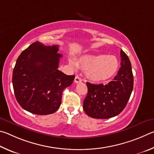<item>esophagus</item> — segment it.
I'll return each mask as SVG.
<instances>
[{
  "label": "esophagus",
  "instance_id": "34e87169",
  "mask_svg": "<svg viewBox=\"0 0 154 154\" xmlns=\"http://www.w3.org/2000/svg\"><path fill=\"white\" fill-rule=\"evenodd\" d=\"M74 82H75V83H79L80 82H82V79H80V78L79 76V75H76V76L75 77Z\"/></svg>",
  "mask_w": 154,
  "mask_h": 154
}]
</instances>
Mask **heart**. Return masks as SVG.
I'll return each instance as SVG.
<instances>
[{
	"label": "heart",
	"instance_id": "1",
	"mask_svg": "<svg viewBox=\"0 0 154 154\" xmlns=\"http://www.w3.org/2000/svg\"><path fill=\"white\" fill-rule=\"evenodd\" d=\"M69 63L74 68L80 66L87 70V77L94 82H101L109 79L116 72L119 66L118 59L115 56H107L105 54L85 55L78 61L70 59Z\"/></svg>",
	"mask_w": 154,
	"mask_h": 154
}]
</instances>
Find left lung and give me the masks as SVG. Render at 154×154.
<instances>
[{"mask_svg": "<svg viewBox=\"0 0 154 154\" xmlns=\"http://www.w3.org/2000/svg\"><path fill=\"white\" fill-rule=\"evenodd\" d=\"M121 67L117 75L108 84L87 82V95L83 109L90 117L107 119L114 117L125 108L133 88V75L127 55L120 51Z\"/></svg>", "mask_w": 154, "mask_h": 154, "instance_id": "obj_1", "label": "left lung"}]
</instances>
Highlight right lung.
Here are the masks:
<instances>
[{
  "mask_svg": "<svg viewBox=\"0 0 154 154\" xmlns=\"http://www.w3.org/2000/svg\"><path fill=\"white\" fill-rule=\"evenodd\" d=\"M58 47L36 41L22 51L16 61L12 77L15 98L23 109L32 114L55 112L63 90L75 78L57 69L62 57Z\"/></svg>",
  "mask_w": 154,
  "mask_h": 154,
  "instance_id": "1",
  "label": "right lung"
}]
</instances>
